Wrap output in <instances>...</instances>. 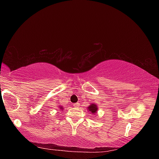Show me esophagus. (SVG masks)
Returning <instances> with one entry per match:
<instances>
[{"instance_id":"obj_1","label":"esophagus","mask_w":159,"mask_h":159,"mask_svg":"<svg viewBox=\"0 0 159 159\" xmlns=\"http://www.w3.org/2000/svg\"><path fill=\"white\" fill-rule=\"evenodd\" d=\"M79 105H80V104H79V102H76V103L73 104V106H74V107H79Z\"/></svg>"}]
</instances>
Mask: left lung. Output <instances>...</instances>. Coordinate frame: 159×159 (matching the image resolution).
Here are the masks:
<instances>
[{
	"instance_id": "8db88e82",
	"label": "left lung",
	"mask_w": 159,
	"mask_h": 159,
	"mask_svg": "<svg viewBox=\"0 0 159 159\" xmlns=\"http://www.w3.org/2000/svg\"><path fill=\"white\" fill-rule=\"evenodd\" d=\"M88 109H89V111H90V112H92V113H96V111H97V110H98L96 105V104H92V105H90V106L88 107Z\"/></svg>"
}]
</instances>
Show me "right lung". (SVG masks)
Returning a JSON list of instances; mask_svg holds the SVG:
<instances>
[{"mask_svg": "<svg viewBox=\"0 0 159 159\" xmlns=\"http://www.w3.org/2000/svg\"><path fill=\"white\" fill-rule=\"evenodd\" d=\"M63 109V108H61V109Z\"/></svg>", "mask_w": 159, "mask_h": 159, "instance_id": "obj_1", "label": "right lung"}]
</instances>
